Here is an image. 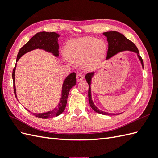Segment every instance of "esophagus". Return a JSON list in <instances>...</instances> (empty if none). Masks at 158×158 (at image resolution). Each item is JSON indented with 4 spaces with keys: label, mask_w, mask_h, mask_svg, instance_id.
I'll return each instance as SVG.
<instances>
[{
    "label": "esophagus",
    "mask_w": 158,
    "mask_h": 158,
    "mask_svg": "<svg viewBox=\"0 0 158 158\" xmlns=\"http://www.w3.org/2000/svg\"><path fill=\"white\" fill-rule=\"evenodd\" d=\"M84 76L83 74L81 73H78L77 75H76V80H77L78 82H80V81L84 79Z\"/></svg>",
    "instance_id": "34e87169"
}]
</instances>
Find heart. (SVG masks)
<instances>
[{
  "label": "heart",
  "instance_id": "1",
  "mask_svg": "<svg viewBox=\"0 0 158 158\" xmlns=\"http://www.w3.org/2000/svg\"><path fill=\"white\" fill-rule=\"evenodd\" d=\"M106 51V43L94 37H84L70 40L64 49L66 58L73 62L83 60L82 66L86 69L98 66Z\"/></svg>",
  "mask_w": 158,
  "mask_h": 158
}]
</instances>
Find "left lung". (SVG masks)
Wrapping results in <instances>:
<instances>
[{
  "label": "left lung",
  "mask_w": 158,
  "mask_h": 158,
  "mask_svg": "<svg viewBox=\"0 0 158 158\" xmlns=\"http://www.w3.org/2000/svg\"><path fill=\"white\" fill-rule=\"evenodd\" d=\"M103 34L107 37V41H108V50H107V59L111 58L113 55H116L118 52H121L123 51H132L136 52L138 54V56L140 60L141 61V63L143 67H144V62L142 59V57L139 55V51L138 49L134 44L133 42L128 40L126 37L124 36L122 33L115 31H107L104 32ZM94 73H88L85 75V79H86L87 82L89 85L91 84V79L93 76ZM88 99H89V103L91 107L92 108L94 111L97 112L98 113L105 114V115H117L118 114H113V113H106L104 111H102L95 107V105L93 103L92 99V96H91V88L90 85H89V89H88ZM121 114V113H120Z\"/></svg>",
  "instance_id": "left-lung-1"
}]
</instances>
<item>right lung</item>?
Here are the masks:
<instances>
[{"mask_svg":"<svg viewBox=\"0 0 158 158\" xmlns=\"http://www.w3.org/2000/svg\"><path fill=\"white\" fill-rule=\"evenodd\" d=\"M59 35L55 32H47L41 31L36 33V34L32 37L30 40L27 44L23 45L18 52L17 55L16 61L19 60L20 57L24 55L26 52L35 49H41L52 52L55 56H59V44H58V37ZM16 66L12 71V79H13V87L14 95L16 98L15 82H14V73H15ZM76 73H72L69 74L67 78H66L63 85V90H62V97L60 98V103L57 107H55L52 111H48L44 113H33V115L38 118H49L54 117H56L60 114L65 109L66 103H67V99L69 94L70 89L74 85H76ZM27 111L30 112L29 110Z\"/></svg>","mask_w":158,"mask_h":158,"instance_id":"add662e5","label":"right lung"}]
</instances>
